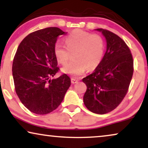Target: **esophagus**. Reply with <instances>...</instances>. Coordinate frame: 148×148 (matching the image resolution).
<instances>
[{"instance_id":"obj_1","label":"esophagus","mask_w":148,"mask_h":148,"mask_svg":"<svg viewBox=\"0 0 148 148\" xmlns=\"http://www.w3.org/2000/svg\"><path fill=\"white\" fill-rule=\"evenodd\" d=\"M78 82V80H77L76 79H74V78H71V83L72 84H77Z\"/></svg>"}]
</instances>
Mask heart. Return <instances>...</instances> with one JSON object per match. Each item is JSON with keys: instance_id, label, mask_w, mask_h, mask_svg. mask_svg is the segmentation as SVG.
Wrapping results in <instances>:
<instances>
[{"instance_id": "b5f03b06", "label": "heart", "mask_w": 148, "mask_h": 148, "mask_svg": "<svg viewBox=\"0 0 148 148\" xmlns=\"http://www.w3.org/2000/svg\"><path fill=\"white\" fill-rule=\"evenodd\" d=\"M64 42L66 46L58 42L54 46V55L62 65H66L74 54V61L62 69L64 73L77 77L87 69L93 71L100 65L105 51L104 41L101 36L75 29L66 36Z\"/></svg>"}]
</instances>
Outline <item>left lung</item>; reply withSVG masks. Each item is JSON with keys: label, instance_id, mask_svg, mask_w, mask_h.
<instances>
[{"label": "left lung", "instance_id": "obj_1", "mask_svg": "<svg viewBox=\"0 0 148 148\" xmlns=\"http://www.w3.org/2000/svg\"><path fill=\"white\" fill-rule=\"evenodd\" d=\"M107 42L103 59L94 73L83 79L87 86L84 96L86 108L104 114L116 108L128 92L133 74V59L129 46L113 32L102 28Z\"/></svg>", "mask_w": 148, "mask_h": 148}]
</instances>
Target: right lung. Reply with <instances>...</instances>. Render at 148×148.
<instances>
[{
    "label": "right lung",
    "instance_id": "add662e5",
    "mask_svg": "<svg viewBox=\"0 0 148 148\" xmlns=\"http://www.w3.org/2000/svg\"><path fill=\"white\" fill-rule=\"evenodd\" d=\"M65 34L55 27L32 32L22 40L14 56L12 72L16 94L35 114H48L57 108L71 86L65 73L50 79L60 70L54 44L58 36Z\"/></svg>",
    "mask_w": 148,
    "mask_h": 148
}]
</instances>
